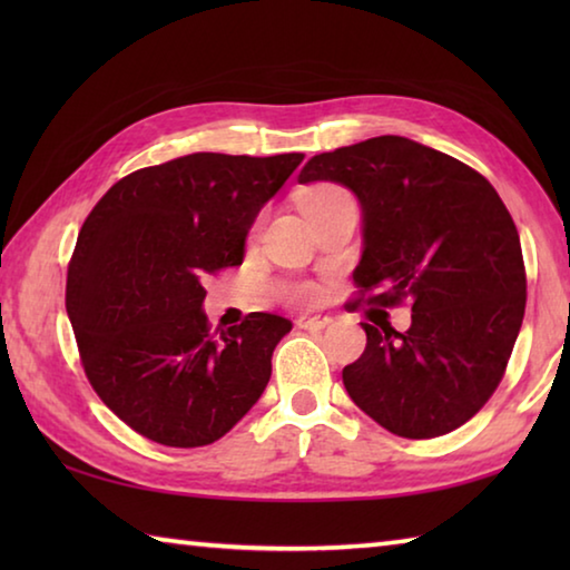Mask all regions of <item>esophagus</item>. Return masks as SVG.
I'll list each match as a JSON object with an SVG mask.
<instances>
[{"mask_svg": "<svg viewBox=\"0 0 570 570\" xmlns=\"http://www.w3.org/2000/svg\"><path fill=\"white\" fill-rule=\"evenodd\" d=\"M330 316H322V314H302L296 316V326L298 330H308V332H320L324 326H330Z\"/></svg>", "mask_w": 570, "mask_h": 570, "instance_id": "esophagus-1", "label": "esophagus"}]
</instances>
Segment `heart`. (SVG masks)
Segmentation results:
<instances>
[{"label": "heart", "instance_id": "heart-1", "mask_svg": "<svg viewBox=\"0 0 570 570\" xmlns=\"http://www.w3.org/2000/svg\"><path fill=\"white\" fill-rule=\"evenodd\" d=\"M340 198H350V193L342 190V188H334V186H324V188H316L314 193H308L304 198L302 208H312V206H320V204H330V200H340ZM284 302H292V304H312L316 298V288L312 284H294V286H286L282 292Z\"/></svg>", "mask_w": 570, "mask_h": 570}]
</instances>
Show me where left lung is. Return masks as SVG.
Masks as SVG:
<instances>
[{
    "instance_id": "1",
    "label": "left lung",
    "mask_w": 570,
    "mask_h": 570,
    "mask_svg": "<svg viewBox=\"0 0 570 570\" xmlns=\"http://www.w3.org/2000/svg\"><path fill=\"white\" fill-rule=\"evenodd\" d=\"M332 180L362 206L354 284L370 304H412L407 332L362 322L366 350L342 370L356 407L400 438L458 430L503 380L525 314L518 228L465 163L400 135L320 153L298 183ZM356 308V302L350 304Z\"/></svg>"
}]
</instances>
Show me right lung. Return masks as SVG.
<instances>
[{
	"label": "right lung",
	"mask_w": 570,
	"mask_h": 570,
	"mask_svg": "<svg viewBox=\"0 0 570 570\" xmlns=\"http://www.w3.org/2000/svg\"><path fill=\"white\" fill-rule=\"evenodd\" d=\"M302 160L190 153L125 176L85 218L67 316L92 390L138 435L210 445L264 394L292 322L254 312L210 334L204 282L244 262L250 224Z\"/></svg>",
	"instance_id": "add662e5"
}]
</instances>
